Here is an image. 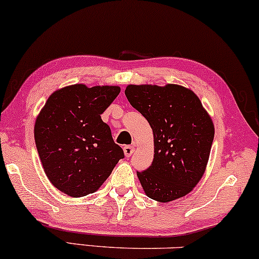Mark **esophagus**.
<instances>
[{"label":"esophagus","instance_id":"1","mask_svg":"<svg viewBox=\"0 0 259 259\" xmlns=\"http://www.w3.org/2000/svg\"><path fill=\"white\" fill-rule=\"evenodd\" d=\"M123 150H124V154H125L126 158H129V156H132V154L134 153L135 148H134V146H125L123 148Z\"/></svg>","mask_w":259,"mask_h":259}]
</instances>
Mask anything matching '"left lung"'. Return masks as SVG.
Returning <instances> with one entry per match:
<instances>
[{"label":"left lung","mask_w":259,"mask_h":259,"mask_svg":"<svg viewBox=\"0 0 259 259\" xmlns=\"http://www.w3.org/2000/svg\"><path fill=\"white\" fill-rule=\"evenodd\" d=\"M125 96L153 130V162L137 172L146 195L161 203L188 195L204 175L214 140L201 100L178 84H129Z\"/></svg>","instance_id":"obj_1"}]
</instances>
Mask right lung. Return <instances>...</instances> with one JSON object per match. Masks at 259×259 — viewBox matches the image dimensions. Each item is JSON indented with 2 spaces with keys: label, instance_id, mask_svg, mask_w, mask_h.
Returning <instances> with one entry per match:
<instances>
[{
  "label": "right lung",
  "instance_id": "obj_1",
  "mask_svg": "<svg viewBox=\"0 0 259 259\" xmlns=\"http://www.w3.org/2000/svg\"><path fill=\"white\" fill-rule=\"evenodd\" d=\"M119 92L118 86L71 84L54 92L35 119V146L45 175L68 196L93 194L124 158L100 116Z\"/></svg>",
  "mask_w": 259,
  "mask_h": 259
}]
</instances>
